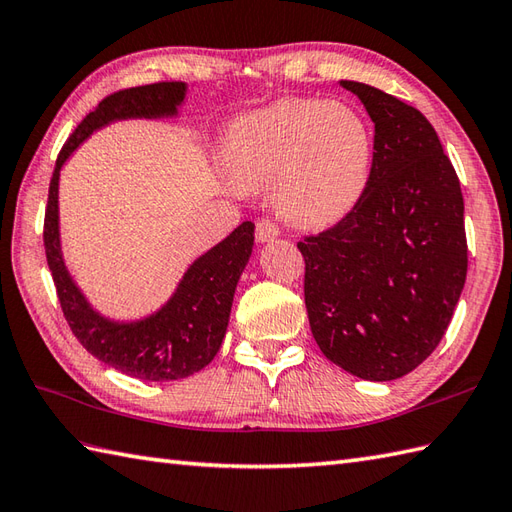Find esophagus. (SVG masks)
Returning a JSON list of instances; mask_svg holds the SVG:
<instances>
[{"mask_svg":"<svg viewBox=\"0 0 512 512\" xmlns=\"http://www.w3.org/2000/svg\"><path fill=\"white\" fill-rule=\"evenodd\" d=\"M278 225L271 219H258L256 221V241L258 243H269L278 236Z\"/></svg>","mask_w":512,"mask_h":512,"instance_id":"esophagus-1","label":"esophagus"}]
</instances>
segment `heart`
Here are the masks:
<instances>
[{
    "instance_id": "heart-1",
    "label": "heart",
    "mask_w": 512,
    "mask_h": 512,
    "mask_svg": "<svg viewBox=\"0 0 512 512\" xmlns=\"http://www.w3.org/2000/svg\"><path fill=\"white\" fill-rule=\"evenodd\" d=\"M223 164L238 186L276 184V206L289 223L324 227L366 188L372 131L346 102L282 98L227 129Z\"/></svg>"
}]
</instances>
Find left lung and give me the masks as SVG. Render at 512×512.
I'll return each instance as SVG.
<instances>
[{"mask_svg": "<svg viewBox=\"0 0 512 512\" xmlns=\"http://www.w3.org/2000/svg\"><path fill=\"white\" fill-rule=\"evenodd\" d=\"M374 122L372 168L337 225L298 243L317 346L366 381L418 368L440 344L467 280L464 201L438 133L418 109L339 81Z\"/></svg>", "mask_w": 512, "mask_h": 512, "instance_id": "8db88e82", "label": "left lung"}]
</instances>
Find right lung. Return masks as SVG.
I'll list each match as a JSON object with an SVG mask.
<instances>
[{"label": "right lung", "mask_w": 512, "mask_h": 512, "mask_svg": "<svg viewBox=\"0 0 512 512\" xmlns=\"http://www.w3.org/2000/svg\"><path fill=\"white\" fill-rule=\"evenodd\" d=\"M186 92V83H155L122 89L98 102L61 149L45 208V256L72 333L96 359L142 381L186 379L217 355L230 322L238 278L252 256L254 223L243 221L219 245L201 254L155 313L118 322L98 313L67 271L59 232V179L63 164L94 131L116 120L175 118Z\"/></svg>", "instance_id": "1"}]
</instances>
